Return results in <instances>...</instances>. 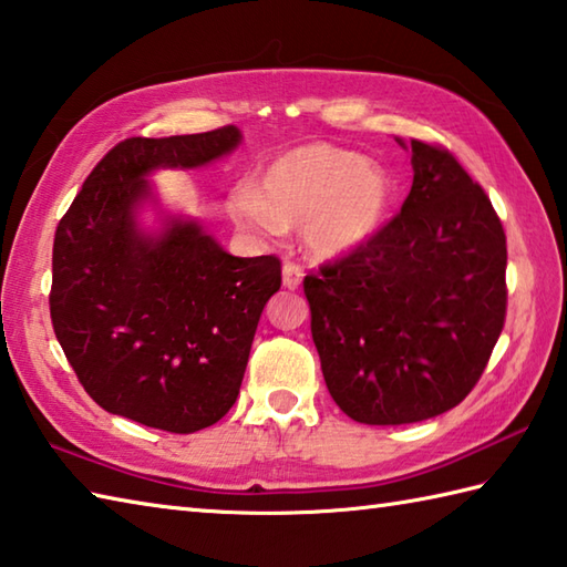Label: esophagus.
Listing matches in <instances>:
<instances>
[{
  "instance_id": "1",
  "label": "esophagus",
  "mask_w": 567,
  "mask_h": 567,
  "mask_svg": "<svg viewBox=\"0 0 567 567\" xmlns=\"http://www.w3.org/2000/svg\"><path fill=\"white\" fill-rule=\"evenodd\" d=\"M302 277H305V270L299 268L297 262L282 265V285L287 287V290H297V287L302 285Z\"/></svg>"
}]
</instances>
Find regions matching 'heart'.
Returning a JSON list of instances; mask_svg holds the SVG:
<instances>
[{"label": "heart", "mask_w": 567, "mask_h": 567, "mask_svg": "<svg viewBox=\"0 0 567 567\" xmlns=\"http://www.w3.org/2000/svg\"><path fill=\"white\" fill-rule=\"evenodd\" d=\"M391 204L393 182L379 162L309 142L277 154L258 186H233L228 214L258 238H280L287 226H302L315 255L343 258L379 236Z\"/></svg>", "instance_id": "obj_1"}]
</instances>
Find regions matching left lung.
Listing matches in <instances>:
<instances>
[{"mask_svg": "<svg viewBox=\"0 0 567 567\" xmlns=\"http://www.w3.org/2000/svg\"><path fill=\"white\" fill-rule=\"evenodd\" d=\"M410 150L401 214L363 248L305 277L331 398L365 425L447 413L480 381L506 317V236L447 150Z\"/></svg>", "mask_w": 567, "mask_h": 567, "instance_id": "1", "label": "left lung"}]
</instances>
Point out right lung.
<instances>
[{"mask_svg":"<svg viewBox=\"0 0 567 567\" xmlns=\"http://www.w3.org/2000/svg\"><path fill=\"white\" fill-rule=\"evenodd\" d=\"M240 140L228 125L120 142L55 228L53 331L107 413L186 435L236 403L260 315L282 285L280 260L226 252L192 216L166 214L150 176L198 169ZM144 207L158 210L157 229L141 226Z\"/></svg>","mask_w":567,"mask_h":567,"instance_id":"add662e5","label":"right lung"}]
</instances>
